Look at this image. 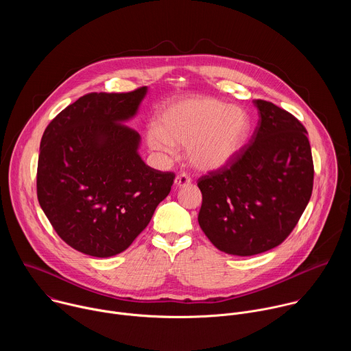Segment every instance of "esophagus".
I'll use <instances>...</instances> for the list:
<instances>
[{"instance_id": "34e87169", "label": "esophagus", "mask_w": 351, "mask_h": 351, "mask_svg": "<svg viewBox=\"0 0 351 351\" xmlns=\"http://www.w3.org/2000/svg\"><path fill=\"white\" fill-rule=\"evenodd\" d=\"M191 183V178L187 175V173H180L176 176L175 179V184L179 186V187H183V186H189Z\"/></svg>"}]
</instances>
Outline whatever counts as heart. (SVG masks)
<instances>
[{"mask_svg": "<svg viewBox=\"0 0 351 351\" xmlns=\"http://www.w3.org/2000/svg\"><path fill=\"white\" fill-rule=\"evenodd\" d=\"M250 130L252 119L243 108L213 97H195L169 106L147 138L156 149L187 145L191 164L211 171L225 167L241 152Z\"/></svg>", "mask_w": 351, "mask_h": 351, "instance_id": "b5f03b06", "label": "heart"}]
</instances>
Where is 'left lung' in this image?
Segmentation results:
<instances>
[{
  "label": "left lung",
  "mask_w": 351,
  "mask_h": 351,
  "mask_svg": "<svg viewBox=\"0 0 351 351\" xmlns=\"http://www.w3.org/2000/svg\"><path fill=\"white\" fill-rule=\"evenodd\" d=\"M260 114L252 141L225 167L197 180L203 194L198 223L232 256H256L279 245L303 215L314 184L307 130L278 106L254 99Z\"/></svg>",
  "instance_id": "left-lung-1"
}]
</instances>
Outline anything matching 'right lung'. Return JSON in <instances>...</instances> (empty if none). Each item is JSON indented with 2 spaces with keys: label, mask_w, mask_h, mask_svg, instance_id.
I'll list each match as a JSON object with an SVG mask.
<instances>
[{
  "label": "right lung",
  "mask_w": 351,
  "mask_h": 351,
  "mask_svg": "<svg viewBox=\"0 0 351 351\" xmlns=\"http://www.w3.org/2000/svg\"><path fill=\"white\" fill-rule=\"evenodd\" d=\"M147 87L88 93L44 130L37 198L57 234L91 257L119 254L145 229L169 194L173 172L149 168L137 154L140 134L123 123Z\"/></svg>",
  "instance_id": "obj_1"
}]
</instances>
